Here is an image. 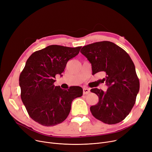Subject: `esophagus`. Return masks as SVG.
Returning a JSON list of instances; mask_svg holds the SVG:
<instances>
[{"label": "esophagus", "mask_w": 152, "mask_h": 152, "mask_svg": "<svg viewBox=\"0 0 152 152\" xmlns=\"http://www.w3.org/2000/svg\"><path fill=\"white\" fill-rule=\"evenodd\" d=\"M90 92V90L88 88H83V94H87Z\"/></svg>", "instance_id": "1"}]
</instances>
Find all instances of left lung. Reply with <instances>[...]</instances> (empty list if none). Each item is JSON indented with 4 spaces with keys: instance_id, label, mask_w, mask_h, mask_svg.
Wrapping results in <instances>:
<instances>
[{
    "instance_id": "1",
    "label": "left lung",
    "mask_w": 152,
    "mask_h": 152,
    "mask_svg": "<svg viewBox=\"0 0 152 152\" xmlns=\"http://www.w3.org/2000/svg\"><path fill=\"white\" fill-rule=\"evenodd\" d=\"M80 52L91 63L92 75L105 73L102 80L107 91L91 89L99 97L96 105L90 107L96 118L107 124L122 121L135 103L140 83L135 65L127 53L115 43L103 41L84 46Z\"/></svg>"
}]
</instances>
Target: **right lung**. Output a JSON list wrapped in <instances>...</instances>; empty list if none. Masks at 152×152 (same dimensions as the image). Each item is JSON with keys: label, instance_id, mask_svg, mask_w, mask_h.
Masks as SVG:
<instances>
[{"label": "right lung", "instance_id": "add662e5", "mask_svg": "<svg viewBox=\"0 0 152 152\" xmlns=\"http://www.w3.org/2000/svg\"><path fill=\"white\" fill-rule=\"evenodd\" d=\"M81 48L50 45L33 53L20 75L22 101L30 117L43 126L63 122L70 113L72 101L83 95L80 86L64 90L54 85L56 75L63 73L67 62Z\"/></svg>", "mask_w": 152, "mask_h": 152}]
</instances>
